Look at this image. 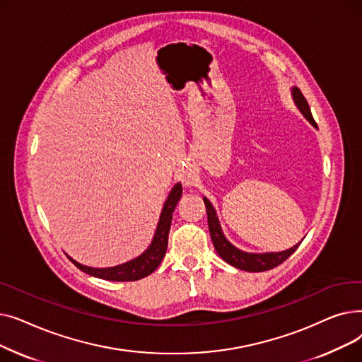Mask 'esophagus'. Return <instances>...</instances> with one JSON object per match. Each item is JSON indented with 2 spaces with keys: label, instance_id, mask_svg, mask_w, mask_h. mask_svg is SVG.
I'll use <instances>...</instances> for the list:
<instances>
[{
  "label": "esophagus",
  "instance_id": "obj_1",
  "mask_svg": "<svg viewBox=\"0 0 362 362\" xmlns=\"http://www.w3.org/2000/svg\"><path fill=\"white\" fill-rule=\"evenodd\" d=\"M180 179H182V183L185 186H192L194 185V176L191 173H186V171H183V173L180 175Z\"/></svg>",
  "mask_w": 362,
  "mask_h": 362
}]
</instances>
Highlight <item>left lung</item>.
Segmentation results:
<instances>
[{
  "label": "left lung",
  "mask_w": 362,
  "mask_h": 362,
  "mask_svg": "<svg viewBox=\"0 0 362 362\" xmlns=\"http://www.w3.org/2000/svg\"><path fill=\"white\" fill-rule=\"evenodd\" d=\"M292 97L293 101L296 104V107L299 108V111L303 114L305 117L314 127H317V123L313 119V114L310 110V105L303 97L302 92L299 90V88H292ZM205 206H206V216H208V229H210V235H211V240L214 248L217 251V254L227 262L233 265V267L239 269V270H245V272H252V273H258V272H267L272 270L274 267H277L279 264H281L284 259H288L296 250L298 245L292 246L291 250L281 251V252H267V254H250V252H243L240 250H238L236 246H233L229 240L226 239V236L221 232V226L218 223L217 218V213L214 210L213 204L208 201L206 198H204Z\"/></svg>",
  "instance_id": "1"
}]
</instances>
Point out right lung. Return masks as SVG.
Listing matches in <instances>:
<instances>
[{"label":"right lung","mask_w":362,"mask_h":362,"mask_svg":"<svg viewBox=\"0 0 362 362\" xmlns=\"http://www.w3.org/2000/svg\"><path fill=\"white\" fill-rule=\"evenodd\" d=\"M180 197H182V185L176 183L175 187L171 189V192L168 194L165 202H164L154 239H152L151 245L148 246V250L142 255H139L138 258L127 261V262L120 264V265H116V267H108V269L86 267V265L79 264L78 261H74L69 255H67V258L83 273L90 274L93 277L104 279V280L135 281V280H139V279H144V277L149 276L152 272L157 270V267L161 264V261L165 255L171 218H173L175 208H176Z\"/></svg>","instance_id":"right-lung-1"}]
</instances>
